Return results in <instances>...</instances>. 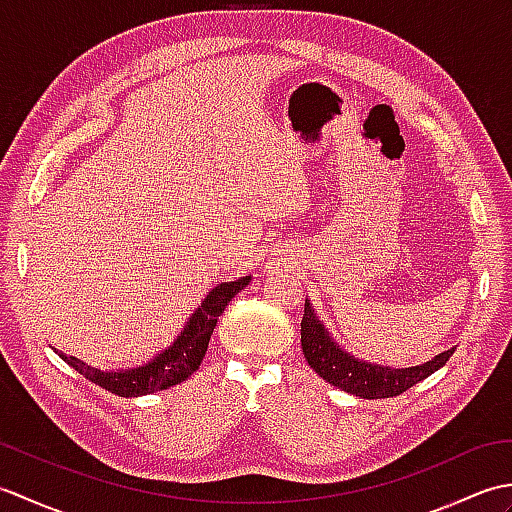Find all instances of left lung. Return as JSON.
<instances>
[{"label": "left lung", "instance_id": "left-lung-1", "mask_svg": "<svg viewBox=\"0 0 512 512\" xmlns=\"http://www.w3.org/2000/svg\"><path fill=\"white\" fill-rule=\"evenodd\" d=\"M301 347L308 365L323 380L347 391V394L367 400L400 396L402 391H407L433 372H438L455 352V347H451V350L438 354L424 365L402 369L365 363L334 343L330 332L323 328V323L310 308V301H306V310H303L301 319Z\"/></svg>", "mask_w": 512, "mask_h": 512}]
</instances>
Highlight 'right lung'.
Wrapping results in <instances>:
<instances>
[{"label": "right lung", "instance_id": "right-lung-1", "mask_svg": "<svg viewBox=\"0 0 512 512\" xmlns=\"http://www.w3.org/2000/svg\"><path fill=\"white\" fill-rule=\"evenodd\" d=\"M250 277H239L235 281H224V284H217L204 301L191 314V319L184 325L178 339L173 341L167 350H162L151 358L149 363L129 367V369H96L85 365L83 361L74 356H65L63 352H57L65 363L72 369H76L81 376L92 380L94 385L103 387L105 391H112L116 396L123 398H136V396H147L154 394V391L169 389L173 385L187 380L195 369L200 367L202 358L206 354V347H209L211 334L215 330L217 317L224 312L237 292H242L248 286Z\"/></svg>", "mask_w": 512, "mask_h": 512}]
</instances>
